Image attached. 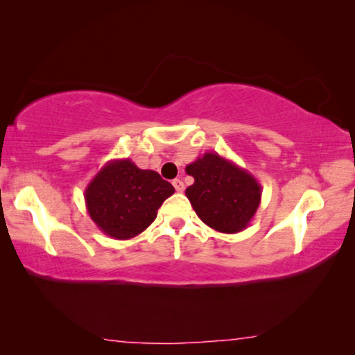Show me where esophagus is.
Returning a JSON list of instances; mask_svg holds the SVG:
<instances>
[{"label": "esophagus", "mask_w": 355, "mask_h": 355, "mask_svg": "<svg viewBox=\"0 0 355 355\" xmlns=\"http://www.w3.org/2000/svg\"><path fill=\"white\" fill-rule=\"evenodd\" d=\"M173 186H174V189H176L178 192H182L184 191V182L181 181V179H174Z\"/></svg>", "instance_id": "34e87169"}]
</instances>
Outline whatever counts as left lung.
<instances>
[{
	"label": "left lung",
	"instance_id": "left-lung-1",
	"mask_svg": "<svg viewBox=\"0 0 355 355\" xmlns=\"http://www.w3.org/2000/svg\"><path fill=\"white\" fill-rule=\"evenodd\" d=\"M193 184L186 196L197 216L225 234L244 231L259 210L261 186L247 169L208 152L186 166Z\"/></svg>",
	"mask_w": 355,
	"mask_h": 355
}]
</instances>
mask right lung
<instances>
[{"instance_id":"obj_1","label":"right lung","mask_w":355,"mask_h":355,"mask_svg":"<svg viewBox=\"0 0 355 355\" xmlns=\"http://www.w3.org/2000/svg\"><path fill=\"white\" fill-rule=\"evenodd\" d=\"M174 187L132 159H111L85 187L87 211L100 231L118 241L139 236L157 218Z\"/></svg>"}]
</instances>
